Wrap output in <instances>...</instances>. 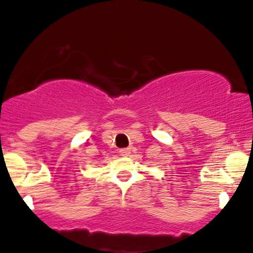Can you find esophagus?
Instances as JSON below:
<instances>
[{
	"label": "esophagus",
	"mask_w": 253,
	"mask_h": 253,
	"mask_svg": "<svg viewBox=\"0 0 253 253\" xmlns=\"http://www.w3.org/2000/svg\"><path fill=\"white\" fill-rule=\"evenodd\" d=\"M119 152H120V156H123V157H127V156H129V153H130V149H121L120 151H119Z\"/></svg>",
	"instance_id": "1"
}]
</instances>
